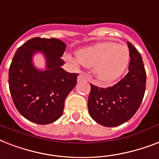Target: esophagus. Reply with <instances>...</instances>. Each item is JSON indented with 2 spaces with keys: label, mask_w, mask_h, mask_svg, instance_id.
Instances as JSON below:
<instances>
[{
  "label": "esophagus",
  "mask_w": 159,
  "mask_h": 159,
  "mask_svg": "<svg viewBox=\"0 0 159 159\" xmlns=\"http://www.w3.org/2000/svg\"><path fill=\"white\" fill-rule=\"evenodd\" d=\"M77 80H78V82H81V81H83V80H87V77H86L84 74L81 73L79 75L78 79H77Z\"/></svg>",
  "instance_id": "obj_1"
}]
</instances>
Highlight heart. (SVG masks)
<instances>
[{"mask_svg":"<svg viewBox=\"0 0 159 159\" xmlns=\"http://www.w3.org/2000/svg\"><path fill=\"white\" fill-rule=\"evenodd\" d=\"M77 60L87 68H93V75L104 84L116 80L129 62V49L123 45L107 41L79 50Z\"/></svg>","mask_w":159,"mask_h":159,"instance_id":"1","label":"heart"}]
</instances>
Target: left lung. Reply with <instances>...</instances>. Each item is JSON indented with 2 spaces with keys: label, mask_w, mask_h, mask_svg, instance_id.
Segmentation results:
<instances>
[{
  "label": "left lung",
  "mask_w": 159,
  "mask_h": 159,
  "mask_svg": "<svg viewBox=\"0 0 159 159\" xmlns=\"http://www.w3.org/2000/svg\"><path fill=\"white\" fill-rule=\"evenodd\" d=\"M129 72L116 84L99 88L90 84L89 115L98 124L115 127L129 121L139 108L146 88V71L141 55L130 42Z\"/></svg>",
  "instance_id": "1"
}]
</instances>
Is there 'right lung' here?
I'll list each match as a JSON object with an SVG mask.
<instances>
[{
    "label": "right lung",
    "mask_w": 159,
    "mask_h": 159,
    "mask_svg": "<svg viewBox=\"0 0 159 159\" xmlns=\"http://www.w3.org/2000/svg\"><path fill=\"white\" fill-rule=\"evenodd\" d=\"M66 48L59 39L35 37L27 40L15 54L9 69L10 92L17 110L30 121L49 124L62 115L65 100L79 75L61 68ZM37 51L45 55V71L33 65L32 57Z\"/></svg>",
    "instance_id": "obj_1"
}]
</instances>
